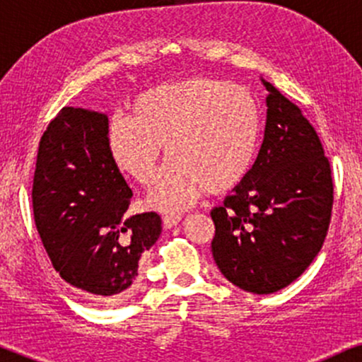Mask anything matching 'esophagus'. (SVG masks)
I'll return each instance as SVG.
<instances>
[{"label": "esophagus", "mask_w": 362, "mask_h": 362, "mask_svg": "<svg viewBox=\"0 0 362 362\" xmlns=\"http://www.w3.org/2000/svg\"><path fill=\"white\" fill-rule=\"evenodd\" d=\"M182 221V216L177 214V216H165L163 218V226L167 228V230H170V228L177 226L178 223Z\"/></svg>", "instance_id": "esophagus-1"}]
</instances>
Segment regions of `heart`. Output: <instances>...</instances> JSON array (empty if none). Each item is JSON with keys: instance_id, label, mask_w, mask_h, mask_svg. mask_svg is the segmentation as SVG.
Listing matches in <instances>:
<instances>
[{"instance_id": "b5f03b06", "label": "heart", "mask_w": 362, "mask_h": 362, "mask_svg": "<svg viewBox=\"0 0 362 362\" xmlns=\"http://www.w3.org/2000/svg\"><path fill=\"white\" fill-rule=\"evenodd\" d=\"M259 134V107L250 91L190 78L139 93L131 117L112 119L107 143L120 172L144 187L155 182L165 146L170 163L149 206L178 213L207 190L221 194L238 185L255 160Z\"/></svg>"}]
</instances>
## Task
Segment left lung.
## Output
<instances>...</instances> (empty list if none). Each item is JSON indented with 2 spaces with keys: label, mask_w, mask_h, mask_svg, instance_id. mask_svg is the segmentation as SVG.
<instances>
[{
  "label": "left lung",
  "mask_w": 362,
  "mask_h": 362,
  "mask_svg": "<svg viewBox=\"0 0 362 362\" xmlns=\"http://www.w3.org/2000/svg\"><path fill=\"white\" fill-rule=\"evenodd\" d=\"M269 91L264 141L248 175L211 211V250L228 281L276 293L301 276L322 248L334 204L328 158L300 107Z\"/></svg>",
  "instance_id": "1"
}]
</instances>
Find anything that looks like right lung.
I'll return each mask as SVG.
<instances>
[{"label":"right lung","mask_w":362,"mask_h":362,"mask_svg":"<svg viewBox=\"0 0 362 362\" xmlns=\"http://www.w3.org/2000/svg\"><path fill=\"white\" fill-rule=\"evenodd\" d=\"M109 119L64 107L40 138L32 204L54 269L97 303L131 294L139 259L161 233V218H127L132 190L112 160Z\"/></svg>","instance_id":"obj_1"}]
</instances>
